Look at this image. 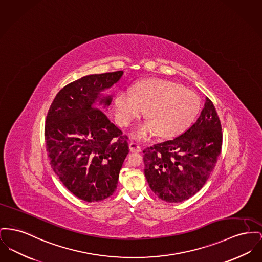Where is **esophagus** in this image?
I'll use <instances>...</instances> for the list:
<instances>
[{
  "mask_svg": "<svg viewBox=\"0 0 262 262\" xmlns=\"http://www.w3.org/2000/svg\"><path fill=\"white\" fill-rule=\"evenodd\" d=\"M128 146H129L130 151H133V152H140L141 151V147L137 142H129Z\"/></svg>",
  "mask_w": 262,
  "mask_h": 262,
  "instance_id": "1",
  "label": "esophagus"
}]
</instances>
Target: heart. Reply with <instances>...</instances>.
Returning a JSON list of instances; mask_svg holds the SVG:
<instances>
[{"instance_id": "1", "label": "heart", "mask_w": 262, "mask_h": 262, "mask_svg": "<svg viewBox=\"0 0 262 262\" xmlns=\"http://www.w3.org/2000/svg\"><path fill=\"white\" fill-rule=\"evenodd\" d=\"M199 97L178 83L165 79H148L135 85L134 94L123 90L114 100L118 123L127 126L144 111L148 120L133 133L137 139H146L157 133L171 138L182 133L200 110Z\"/></svg>"}]
</instances>
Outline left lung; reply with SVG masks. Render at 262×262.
<instances>
[{"label": "left lung", "instance_id": "obj_1", "mask_svg": "<svg viewBox=\"0 0 262 262\" xmlns=\"http://www.w3.org/2000/svg\"><path fill=\"white\" fill-rule=\"evenodd\" d=\"M222 125L215 106L206 98L200 117L181 136L143 150L144 175L161 200H188L207 182L221 154Z\"/></svg>", "mask_w": 262, "mask_h": 262}]
</instances>
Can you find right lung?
Instances as JSON below:
<instances>
[{
    "instance_id": "right-lung-1",
    "label": "right lung",
    "mask_w": 262,
    "mask_h": 262,
    "mask_svg": "<svg viewBox=\"0 0 262 262\" xmlns=\"http://www.w3.org/2000/svg\"><path fill=\"white\" fill-rule=\"evenodd\" d=\"M123 74L78 79L57 93L47 113L45 139L51 167L72 194L89 203L113 195L128 154L127 137L105 114L112 96L101 94Z\"/></svg>"
}]
</instances>
